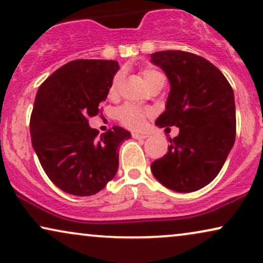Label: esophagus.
Returning a JSON list of instances; mask_svg holds the SVG:
<instances>
[{
	"mask_svg": "<svg viewBox=\"0 0 263 263\" xmlns=\"http://www.w3.org/2000/svg\"><path fill=\"white\" fill-rule=\"evenodd\" d=\"M133 138L138 139V140H143V139L148 138V136H147L146 134H141V133H133Z\"/></svg>",
	"mask_w": 263,
	"mask_h": 263,
	"instance_id": "1",
	"label": "esophagus"
}]
</instances>
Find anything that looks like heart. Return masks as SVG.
<instances>
[{
    "instance_id": "obj_1",
    "label": "heart",
    "mask_w": 263,
    "mask_h": 263,
    "mask_svg": "<svg viewBox=\"0 0 263 263\" xmlns=\"http://www.w3.org/2000/svg\"><path fill=\"white\" fill-rule=\"evenodd\" d=\"M142 80L145 81L147 87L153 85L154 82L163 80L164 77L160 71L153 68H145L141 70ZM118 85H120V75H116L114 78L112 82H111L109 87V97L110 98H115L118 92ZM148 111L140 109L138 106L134 105H123L117 110V118L122 124L130 129H141L143 125L146 124L147 117H148Z\"/></svg>"
}]
</instances>
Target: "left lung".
Wrapping results in <instances>:
<instances>
[{"mask_svg": "<svg viewBox=\"0 0 263 263\" xmlns=\"http://www.w3.org/2000/svg\"><path fill=\"white\" fill-rule=\"evenodd\" d=\"M151 62L170 82L165 111L156 124L179 128V134L168 139L167 153L154 160L151 170L168 189L195 192L217 177L235 143L232 87L217 67L195 53L158 51Z\"/></svg>", "mask_w": 263, "mask_h": 263, "instance_id": "8db88e82", "label": "left lung"}]
</instances>
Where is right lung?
<instances>
[{
	"label": "right lung",
	"mask_w": 263,
	"mask_h": 263,
	"mask_svg": "<svg viewBox=\"0 0 263 263\" xmlns=\"http://www.w3.org/2000/svg\"><path fill=\"white\" fill-rule=\"evenodd\" d=\"M120 69L112 60H75L39 86L31 115L32 146L57 188L95 195L118 170V148L130 133L115 125L99 134L88 118L99 114Z\"/></svg>",
	"instance_id": "add662e5"
}]
</instances>
